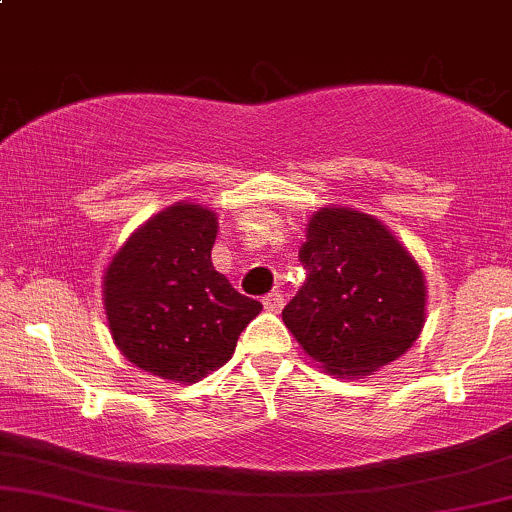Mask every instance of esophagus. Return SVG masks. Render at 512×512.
I'll return each instance as SVG.
<instances>
[{
    "mask_svg": "<svg viewBox=\"0 0 512 512\" xmlns=\"http://www.w3.org/2000/svg\"><path fill=\"white\" fill-rule=\"evenodd\" d=\"M262 305L267 310H272V313H279L281 308H284V296H281L279 291H272V293H267V296L262 298Z\"/></svg>",
    "mask_w": 512,
    "mask_h": 512,
    "instance_id": "34e87169",
    "label": "esophagus"
}]
</instances>
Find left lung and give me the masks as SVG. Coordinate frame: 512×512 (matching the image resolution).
<instances>
[{
  "mask_svg": "<svg viewBox=\"0 0 512 512\" xmlns=\"http://www.w3.org/2000/svg\"><path fill=\"white\" fill-rule=\"evenodd\" d=\"M305 284L284 325L325 373L363 378L407 354L426 322V276L383 221L322 207L298 250Z\"/></svg>",
  "mask_w": 512,
  "mask_h": 512,
  "instance_id": "8db88e82",
  "label": "left lung"
}]
</instances>
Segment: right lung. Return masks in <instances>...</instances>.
<instances>
[{
    "mask_svg": "<svg viewBox=\"0 0 512 512\" xmlns=\"http://www.w3.org/2000/svg\"><path fill=\"white\" fill-rule=\"evenodd\" d=\"M219 219L197 202L158 211L129 236L103 274V305L120 354L170 383L221 368L262 303L211 264Z\"/></svg>",
    "mask_w": 512,
    "mask_h": 512,
    "instance_id": "obj_1",
    "label": "right lung"
}]
</instances>
